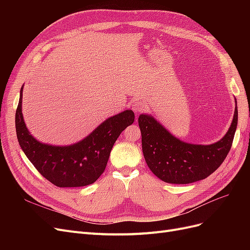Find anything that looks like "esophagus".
<instances>
[{
  "label": "esophagus",
  "mask_w": 250,
  "mask_h": 250,
  "mask_svg": "<svg viewBox=\"0 0 250 250\" xmlns=\"http://www.w3.org/2000/svg\"><path fill=\"white\" fill-rule=\"evenodd\" d=\"M145 108H146V106H145V104H144L143 102H135L134 103V105H133V110L135 111V112H142V111H144L145 110Z\"/></svg>",
  "instance_id": "esophagus-1"
}]
</instances>
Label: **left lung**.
<instances>
[{
	"label": "left lung",
	"instance_id": "obj_1",
	"mask_svg": "<svg viewBox=\"0 0 250 250\" xmlns=\"http://www.w3.org/2000/svg\"><path fill=\"white\" fill-rule=\"evenodd\" d=\"M238 124V109L224 138L211 145H193L174 138L150 116L141 115L142 149L150 170L165 183L186 185L207 178L228 156Z\"/></svg>",
	"mask_w": 250,
	"mask_h": 250
}]
</instances>
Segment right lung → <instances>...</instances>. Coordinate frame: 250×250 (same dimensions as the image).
I'll return each instance as SVG.
<instances>
[{
	"mask_svg": "<svg viewBox=\"0 0 250 250\" xmlns=\"http://www.w3.org/2000/svg\"><path fill=\"white\" fill-rule=\"evenodd\" d=\"M20 101L16 112V129L21 148L35 169L54 186L76 188L92 185L101 176L113 144L127 126L134 122L132 110H125L103 122L83 141L72 146H50L37 142L29 133Z\"/></svg>",
	"mask_w": 250,
	"mask_h": 250,
	"instance_id": "right-lung-1",
	"label": "right lung"
}]
</instances>
